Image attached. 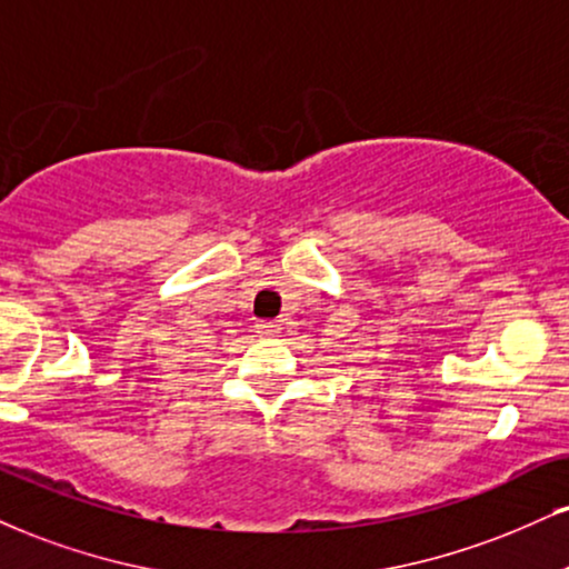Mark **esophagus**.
I'll use <instances>...</instances> for the list:
<instances>
[{"mask_svg": "<svg viewBox=\"0 0 569 569\" xmlns=\"http://www.w3.org/2000/svg\"><path fill=\"white\" fill-rule=\"evenodd\" d=\"M259 331H262V333H276V331H280V323H278V320H272V323H259Z\"/></svg>", "mask_w": 569, "mask_h": 569, "instance_id": "esophagus-1", "label": "esophagus"}]
</instances>
